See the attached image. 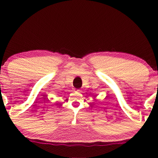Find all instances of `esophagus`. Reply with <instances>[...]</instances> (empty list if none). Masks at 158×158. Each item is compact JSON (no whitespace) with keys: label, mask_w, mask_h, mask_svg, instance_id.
I'll list each match as a JSON object with an SVG mask.
<instances>
[{"label":"esophagus","mask_w":158,"mask_h":158,"mask_svg":"<svg viewBox=\"0 0 158 158\" xmlns=\"http://www.w3.org/2000/svg\"><path fill=\"white\" fill-rule=\"evenodd\" d=\"M74 91L77 92V93H79V92H81V90H80L79 89H74Z\"/></svg>","instance_id":"obj_1"}]
</instances>
